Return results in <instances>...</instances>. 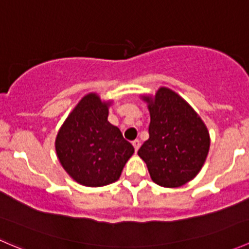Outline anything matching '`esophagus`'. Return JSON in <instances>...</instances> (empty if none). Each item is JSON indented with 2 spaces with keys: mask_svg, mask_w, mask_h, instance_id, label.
Here are the masks:
<instances>
[{
  "mask_svg": "<svg viewBox=\"0 0 249 249\" xmlns=\"http://www.w3.org/2000/svg\"><path fill=\"white\" fill-rule=\"evenodd\" d=\"M132 145H134V148H135V152H137V150H139V148H140V145H141L140 141L139 140L132 141Z\"/></svg>",
  "mask_w": 249,
  "mask_h": 249,
  "instance_id": "34e87169",
  "label": "esophagus"
}]
</instances>
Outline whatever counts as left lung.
Segmentation results:
<instances>
[{
  "mask_svg": "<svg viewBox=\"0 0 249 249\" xmlns=\"http://www.w3.org/2000/svg\"><path fill=\"white\" fill-rule=\"evenodd\" d=\"M150 114L149 139L139 149L150 178L164 188H178L196 177L210 150L207 126L182 96L166 87L154 96L141 95Z\"/></svg>",
  "mask_w": 249,
  "mask_h": 249,
  "instance_id": "1",
  "label": "left lung"
}]
</instances>
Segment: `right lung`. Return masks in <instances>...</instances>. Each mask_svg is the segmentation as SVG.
I'll return each mask as SVG.
<instances>
[{
    "label": "right lung",
    "mask_w": 249,
    "mask_h": 249,
    "mask_svg": "<svg viewBox=\"0 0 249 249\" xmlns=\"http://www.w3.org/2000/svg\"><path fill=\"white\" fill-rule=\"evenodd\" d=\"M112 101L96 92L82 97L55 140L57 159L72 179L85 187H104L119 179L134 154L131 143L108 122Z\"/></svg>",
    "instance_id": "1"
}]
</instances>
